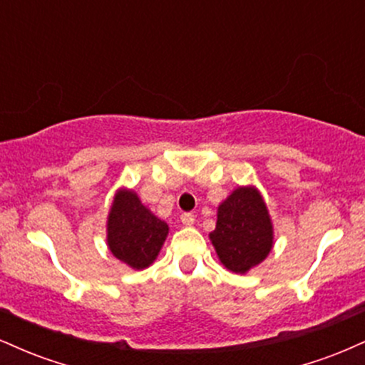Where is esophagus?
Listing matches in <instances>:
<instances>
[{
  "label": "esophagus",
  "instance_id": "1",
  "mask_svg": "<svg viewBox=\"0 0 365 365\" xmlns=\"http://www.w3.org/2000/svg\"><path fill=\"white\" fill-rule=\"evenodd\" d=\"M180 220H182V223L185 226H190V225H194L195 216L192 215V212H183V215L180 216Z\"/></svg>",
  "mask_w": 365,
  "mask_h": 365
}]
</instances>
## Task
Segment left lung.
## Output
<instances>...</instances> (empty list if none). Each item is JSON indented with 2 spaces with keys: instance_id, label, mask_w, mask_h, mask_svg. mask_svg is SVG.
<instances>
[{
  "instance_id": "8db88e82",
  "label": "left lung",
  "mask_w": 365,
  "mask_h": 365,
  "mask_svg": "<svg viewBox=\"0 0 365 365\" xmlns=\"http://www.w3.org/2000/svg\"><path fill=\"white\" fill-rule=\"evenodd\" d=\"M220 261L244 274L266 259L273 247V226L262 197L240 187L217 209L216 230L209 235Z\"/></svg>"
}]
</instances>
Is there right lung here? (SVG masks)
<instances>
[{"mask_svg":"<svg viewBox=\"0 0 365 365\" xmlns=\"http://www.w3.org/2000/svg\"><path fill=\"white\" fill-rule=\"evenodd\" d=\"M166 235L168 225L142 206L133 192L115 197L108 217V245L116 259L144 269L156 259Z\"/></svg>","mask_w":365,"mask_h":365,"instance_id":"obj_1","label":"right lung"}]
</instances>
